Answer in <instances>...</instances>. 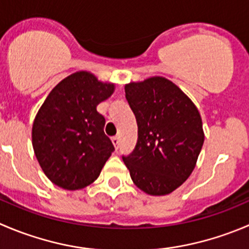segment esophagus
<instances>
[{
	"label": "esophagus",
	"mask_w": 249,
	"mask_h": 249,
	"mask_svg": "<svg viewBox=\"0 0 249 249\" xmlns=\"http://www.w3.org/2000/svg\"><path fill=\"white\" fill-rule=\"evenodd\" d=\"M112 142H113V144H114L115 148L118 149V147H119V143H120V139H119V137H118V136L113 137V139H112Z\"/></svg>",
	"instance_id": "1"
}]
</instances>
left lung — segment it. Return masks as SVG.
I'll return each mask as SVG.
<instances>
[{"label": "left lung", "mask_w": 249, "mask_h": 249, "mask_svg": "<svg viewBox=\"0 0 249 249\" xmlns=\"http://www.w3.org/2000/svg\"><path fill=\"white\" fill-rule=\"evenodd\" d=\"M125 97L137 122L136 146L123 156L130 176L146 194H170L191 175L203 146L198 109L161 76L127 84Z\"/></svg>", "instance_id": "1"}]
</instances>
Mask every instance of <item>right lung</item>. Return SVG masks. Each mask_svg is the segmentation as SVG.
I'll use <instances>...</instances> for the list:
<instances>
[{"mask_svg": "<svg viewBox=\"0 0 249 249\" xmlns=\"http://www.w3.org/2000/svg\"><path fill=\"white\" fill-rule=\"evenodd\" d=\"M113 91L114 84L78 71L60 81L38 109L31 134L34 152L54 185L73 191L98 178L114 146L96 107Z\"/></svg>", "mask_w": 249, "mask_h": 249, "instance_id": "1", "label": "right lung"}]
</instances>
